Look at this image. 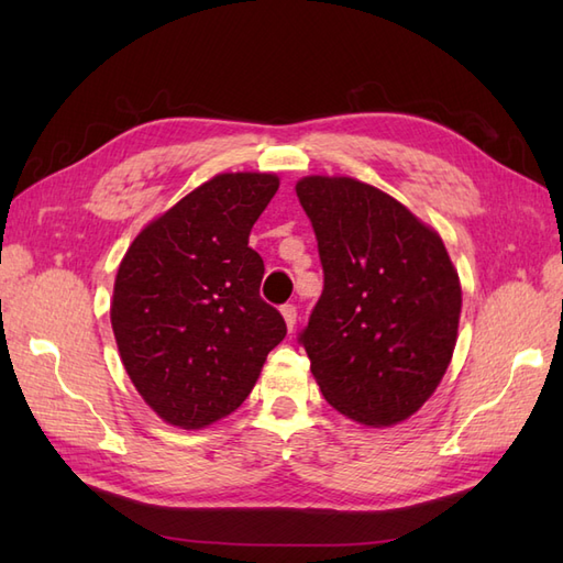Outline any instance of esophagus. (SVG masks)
<instances>
[{
	"label": "esophagus",
	"instance_id": "obj_1",
	"mask_svg": "<svg viewBox=\"0 0 563 563\" xmlns=\"http://www.w3.org/2000/svg\"><path fill=\"white\" fill-rule=\"evenodd\" d=\"M282 317H284V321H286L288 331H294V327H296V319H298L296 305H294V302H286V305H282Z\"/></svg>",
	"mask_w": 563,
	"mask_h": 563
}]
</instances>
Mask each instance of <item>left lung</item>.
<instances>
[{
  "instance_id": "left-lung-1",
  "label": "left lung",
  "mask_w": 563,
  "mask_h": 563,
  "mask_svg": "<svg viewBox=\"0 0 563 563\" xmlns=\"http://www.w3.org/2000/svg\"><path fill=\"white\" fill-rule=\"evenodd\" d=\"M296 192L323 267L298 335L312 376L347 418L401 422L432 397L453 356L463 291L446 246L373 185L308 176Z\"/></svg>"
}]
</instances>
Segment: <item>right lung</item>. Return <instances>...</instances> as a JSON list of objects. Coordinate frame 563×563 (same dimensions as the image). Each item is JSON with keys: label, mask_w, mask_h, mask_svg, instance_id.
Returning a JSON list of instances; mask_svg holds the SVG:
<instances>
[{"label": "right lung", "mask_w": 563, "mask_h": 563, "mask_svg": "<svg viewBox=\"0 0 563 563\" xmlns=\"http://www.w3.org/2000/svg\"><path fill=\"white\" fill-rule=\"evenodd\" d=\"M277 187L272 174H220L152 220L119 265L110 319L124 368L152 411L183 430L240 408L286 335L249 246Z\"/></svg>", "instance_id": "1"}]
</instances>
